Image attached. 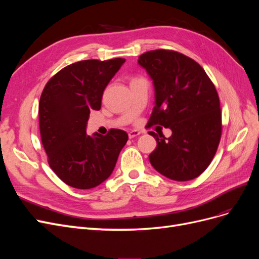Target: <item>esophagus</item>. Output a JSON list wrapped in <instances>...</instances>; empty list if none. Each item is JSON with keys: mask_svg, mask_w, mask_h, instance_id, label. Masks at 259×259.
<instances>
[{"mask_svg": "<svg viewBox=\"0 0 259 259\" xmlns=\"http://www.w3.org/2000/svg\"><path fill=\"white\" fill-rule=\"evenodd\" d=\"M140 134H142V132H139V131H136V130L130 131V132H128V137H130V138H134V137H137V136L140 135Z\"/></svg>", "mask_w": 259, "mask_h": 259, "instance_id": "34e87169", "label": "esophagus"}]
</instances>
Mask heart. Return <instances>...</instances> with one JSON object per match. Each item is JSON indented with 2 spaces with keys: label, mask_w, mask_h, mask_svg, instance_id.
Wrapping results in <instances>:
<instances>
[{
  "label": "heart",
  "mask_w": 259,
  "mask_h": 259,
  "mask_svg": "<svg viewBox=\"0 0 259 259\" xmlns=\"http://www.w3.org/2000/svg\"><path fill=\"white\" fill-rule=\"evenodd\" d=\"M133 80H136V79H133ZM133 80H132V81H133Z\"/></svg>",
  "instance_id": "1"
}]
</instances>
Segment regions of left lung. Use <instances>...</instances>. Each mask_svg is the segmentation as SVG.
<instances>
[{
	"instance_id": "left-lung-1",
	"label": "left lung",
	"mask_w": 259,
	"mask_h": 259,
	"mask_svg": "<svg viewBox=\"0 0 259 259\" xmlns=\"http://www.w3.org/2000/svg\"><path fill=\"white\" fill-rule=\"evenodd\" d=\"M138 64L151 76L155 91L148 125L173 132L168 138L149 132L158 143L149 155L150 163L169 179L198 177L213 160L222 137L221 103L214 83L197 61L171 50L146 52Z\"/></svg>"
}]
</instances>
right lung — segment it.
<instances>
[{"mask_svg": "<svg viewBox=\"0 0 259 259\" xmlns=\"http://www.w3.org/2000/svg\"><path fill=\"white\" fill-rule=\"evenodd\" d=\"M124 58L89 59L62 68L46 83L38 104L41 140L48 162L62 182L91 189L111 175L126 132L117 128L103 136L86 134L90 113L99 110L108 83Z\"/></svg>", "mask_w": 259, "mask_h": 259, "instance_id": "add662e5", "label": "right lung"}]
</instances>
